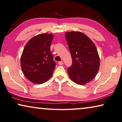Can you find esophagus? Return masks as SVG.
Listing matches in <instances>:
<instances>
[{"label": "esophagus", "instance_id": "34e87169", "mask_svg": "<svg viewBox=\"0 0 122 122\" xmlns=\"http://www.w3.org/2000/svg\"><path fill=\"white\" fill-rule=\"evenodd\" d=\"M59 64L61 66V65H63V62L62 61H60V62H59Z\"/></svg>", "mask_w": 122, "mask_h": 122}]
</instances>
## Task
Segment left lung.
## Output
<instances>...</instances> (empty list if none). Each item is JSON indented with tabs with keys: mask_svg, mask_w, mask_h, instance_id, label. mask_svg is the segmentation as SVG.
<instances>
[{
	"mask_svg": "<svg viewBox=\"0 0 122 122\" xmlns=\"http://www.w3.org/2000/svg\"><path fill=\"white\" fill-rule=\"evenodd\" d=\"M65 37L72 59L68 68V76L76 84L84 85L96 75L100 67V57L95 44L88 36L78 31L67 32Z\"/></svg>",
	"mask_w": 122,
	"mask_h": 122,
	"instance_id": "obj_1",
	"label": "left lung"
}]
</instances>
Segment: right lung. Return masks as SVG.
<instances>
[{
    "label": "right lung",
    "mask_w": 122,
    "mask_h": 122,
    "mask_svg": "<svg viewBox=\"0 0 122 122\" xmlns=\"http://www.w3.org/2000/svg\"><path fill=\"white\" fill-rule=\"evenodd\" d=\"M52 34L43 33L31 38L25 45L21 56V67L27 79L42 84L53 74L56 63L50 51Z\"/></svg>",
    "instance_id": "right-lung-1"
}]
</instances>
